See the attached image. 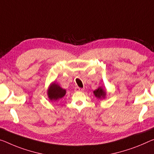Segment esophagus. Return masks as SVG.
<instances>
[{"mask_svg": "<svg viewBox=\"0 0 154 154\" xmlns=\"http://www.w3.org/2000/svg\"><path fill=\"white\" fill-rule=\"evenodd\" d=\"M75 91H83V89L80 88V87H76L75 88Z\"/></svg>", "mask_w": 154, "mask_h": 154, "instance_id": "1", "label": "esophagus"}]
</instances>
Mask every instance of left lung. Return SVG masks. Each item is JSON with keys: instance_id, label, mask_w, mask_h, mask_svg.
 I'll use <instances>...</instances> for the list:
<instances>
[{"instance_id": "8db88e82", "label": "left lung", "mask_w": 154, "mask_h": 154, "mask_svg": "<svg viewBox=\"0 0 154 154\" xmlns=\"http://www.w3.org/2000/svg\"><path fill=\"white\" fill-rule=\"evenodd\" d=\"M94 94L97 98L99 99H105L106 95H107V93H106V90H105L103 88V87H99L98 89L94 90Z\"/></svg>"}]
</instances>
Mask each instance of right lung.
I'll return each mask as SVG.
<instances>
[{"label": "right lung", "mask_w": 154, "mask_h": 154, "mask_svg": "<svg viewBox=\"0 0 154 154\" xmlns=\"http://www.w3.org/2000/svg\"><path fill=\"white\" fill-rule=\"evenodd\" d=\"M47 94L49 100L51 102H56L65 96L66 90L65 89H63L56 82H53L49 85L48 89H47Z\"/></svg>", "instance_id": "obj_1"}]
</instances>
